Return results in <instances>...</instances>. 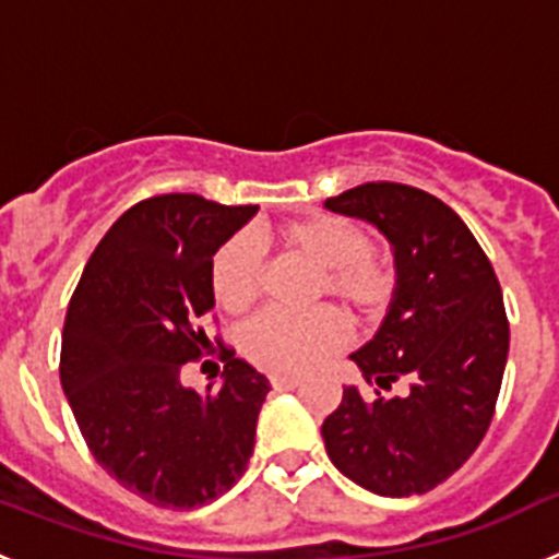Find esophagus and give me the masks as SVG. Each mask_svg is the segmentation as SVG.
I'll return each mask as SVG.
<instances>
[{"label": "esophagus", "mask_w": 559, "mask_h": 559, "mask_svg": "<svg viewBox=\"0 0 559 559\" xmlns=\"http://www.w3.org/2000/svg\"><path fill=\"white\" fill-rule=\"evenodd\" d=\"M271 386H274L276 392H288V389L302 386V380L294 378V374H271Z\"/></svg>", "instance_id": "esophagus-1"}]
</instances>
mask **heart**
<instances>
[{
    "instance_id": "b5f03b06",
    "label": "heart",
    "mask_w": 559,
    "mask_h": 559,
    "mask_svg": "<svg viewBox=\"0 0 559 559\" xmlns=\"http://www.w3.org/2000/svg\"><path fill=\"white\" fill-rule=\"evenodd\" d=\"M276 243L322 271V294L338 296L360 313L374 316L386 308L394 290V271L369 251V237L355 224L335 215H310L276 226ZM215 302L226 313H243L263 288V251L249 235L231 237L215 254L210 269ZM349 324L333 308L313 313L265 310L243 330L246 358L271 372H308L347 347Z\"/></svg>"
}]
</instances>
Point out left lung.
I'll use <instances>...</instances> for the list:
<instances>
[{
	"label": "left lung",
	"mask_w": 559,
	"mask_h": 559,
	"mask_svg": "<svg viewBox=\"0 0 559 559\" xmlns=\"http://www.w3.org/2000/svg\"><path fill=\"white\" fill-rule=\"evenodd\" d=\"M372 224L394 257V290L378 333L349 355L369 386L409 380L406 399L344 386L324 419L330 462L386 498L423 496L462 467L490 428L510 324L490 260L456 212L406 185H360L324 201Z\"/></svg>",
	"instance_id": "left-lung-1"
}]
</instances>
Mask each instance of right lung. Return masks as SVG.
I'll use <instances>...</instances> for the list:
<instances>
[{"mask_svg":"<svg viewBox=\"0 0 559 559\" xmlns=\"http://www.w3.org/2000/svg\"><path fill=\"white\" fill-rule=\"evenodd\" d=\"M257 210L192 192L140 201L106 231L69 302L61 386L78 428L103 471L156 507L215 501L254 451L269 378L231 349L221 389L199 394L181 369L210 347L199 322L215 308L212 254Z\"/></svg>","mask_w":559,"mask_h":559,"instance_id":"right-lung-1","label":"right lung"}]
</instances>
